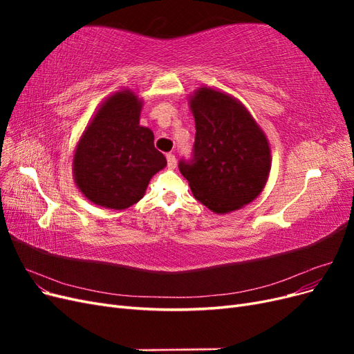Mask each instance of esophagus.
Instances as JSON below:
<instances>
[{"label":"esophagus","instance_id":"34e87169","mask_svg":"<svg viewBox=\"0 0 354 354\" xmlns=\"http://www.w3.org/2000/svg\"><path fill=\"white\" fill-rule=\"evenodd\" d=\"M167 164H168V168H176L177 165V160H176V156L173 153H167Z\"/></svg>","mask_w":354,"mask_h":354}]
</instances>
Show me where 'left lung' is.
I'll return each mask as SVG.
<instances>
[{
	"mask_svg": "<svg viewBox=\"0 0 354 354\" xmlns=\"http://www.w3.org/2000/svg\"><path fill=\"white\" fill-rule=\"evenodd\" d=\"M194 156L178 162L194 196L212 212L239 209L261 194L270 173V146L245 106L202 87L190 99Z\"/></svg>",
	"mask_w": 354,
	"mask_h": 354,
	"instance_id": "left-lung-1",
	"label": "left lung"
}]
</instances>
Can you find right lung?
<instances>
[{"label":"right lung","mask_w":354,"mask_h":354,"mask_svg":"<svg viewBox=\"0 0 354 354\" xmlns=\"http://www.w3.org/2000/svg\"><path fill=\"white\" fill-rule=\"evenodd\" d=\"M142 100L130 90L106 99L85 128L73 155V178L95 205L125 209L138 202L167 165L153 133L140 125Z\"/></svg>","instance_id":"right-lung-1"}]
</instances>
